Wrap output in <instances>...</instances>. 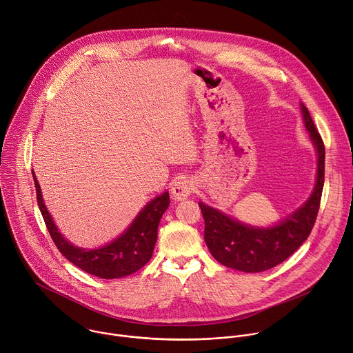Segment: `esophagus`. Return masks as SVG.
<instances>
[{"mask_svg":"<svg viewBox=\"0 0 353 353\" xmlns=\"http://www.w3.org/2000/svg\"><path fill=\"white\" fill-rule=\"evenodd\" d=\"M194 183L188 179H179L172 187V195L176 201L187 199L194 192Z\"/></svg>","mask_w":353,"mask_h":353,"instance_id":"esophagus-1","label":"esophagus"}]
</instances>
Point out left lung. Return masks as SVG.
<instances>
[{
  "instance_id": "obj_1",
  "label": "left lung",
  "mask_w": 353,
  "mask_h": 353,
  "mask_svg": "<svg viewBox=\"0 0 353 353\" xmlns=\"http://www.w3.org/2000/svg\"><path fill=\"white\" fill-rule=\"evenodd\" d=\"M301 112L319 155L316 187L303 207L279 225L260 229L243 225L218 210L199 203L205 222V243L214 259L222 265L244 272L267 271L290 257L310 236L317 219L324 187L325 148L307 108L301 105Z\"/></svg>"
}]
</instances>
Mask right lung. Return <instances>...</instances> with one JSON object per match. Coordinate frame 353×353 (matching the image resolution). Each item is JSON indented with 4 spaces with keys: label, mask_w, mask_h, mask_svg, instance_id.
Here are the masks:
<instances>
[{
    "label": "right lung",
    "mask_w": 353,
    "mask_h": 353,
    "mask_svg": "<svg viewBox=\"0 0 353 353\" xmlns=\"http://www.w3.org/2000/svg\"><path fill=\"white\" fill-rule=\"evenodd\" d=\"M33 180L39 210L43 215L50 236H52L60 253L82 271L103 279L121 278L137 272L152 257L158 237V225L170 204L169 192H165L150 201L138 214L131 226L113 243L102 248L83 250L70 244L57 232L52 216L44 207L40 185L34 173Z\"/></svg>",
    "instance_id": "right-lung-1"
}]
</instances>
